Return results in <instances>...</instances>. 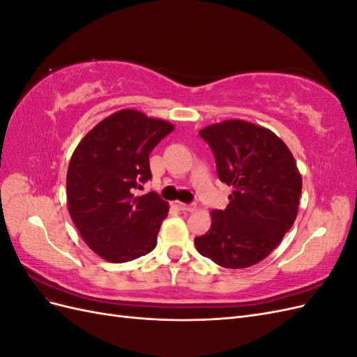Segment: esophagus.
Here are the masks:
<instances>
[{"instance_id":"obj_1","label":"esophagus","mask_w":357,"mask_h":357,"mask_svg":"<svg viewBox=\"0 0 357 357\" xmlns=\"http://www.w3.org/2000/svg\"><path fill=\"white\" fill-rule=\"evenodd\" d=\"M174 205L180 211H195L197 210L195 205H188V204H183V202H176Z\"/></svg>"}]
</instances>
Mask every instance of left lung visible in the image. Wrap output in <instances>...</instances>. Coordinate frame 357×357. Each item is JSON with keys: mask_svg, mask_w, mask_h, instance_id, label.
Listing matches in <instances>:
<instances>
[{"mask_svg": "<svg viewBox=\"0 0 357 357\" xmlns=\"http://www.w3.org/2000/svg\"><path fill=\"white\" fill-rule=\"evenodd\" d=\"M220 181L232 186L225 210L211 211V228L197 250L223 268L252 266L271 253L291 228L302 177L289 147L273 131L232 119L205 126Z\"/></svg>", "mask_w": 357, "mask_h": 357, "instance_id": "8db88e82", "label": "left lung"}]
</instances>
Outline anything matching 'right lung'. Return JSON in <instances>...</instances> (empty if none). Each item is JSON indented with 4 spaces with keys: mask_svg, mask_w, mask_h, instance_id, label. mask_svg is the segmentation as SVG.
Segmentation results:
<instances>
[{
    "mask_svg": "<svg viewBox=\"0 0 357 357\" xmlns=\"http://www.w3.org/2000/svg\"><path fill=\"white\" fill-rule=\"evenodd\" d=\"M174 125L132 109L105 117L75 147L67 171V202L84 243L122 264L156 247L169 205L158 193L137 197L152 178L149 155Z\"/></svg>",
    "mask_w": 357,
    "mask_h": 357,
    "instance_id": "1",
    "label": "right lung"
}]
</instances>
